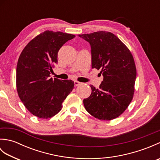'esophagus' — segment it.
<instances>
[{
  "label": "esophagus",
  "mask_w": 160,
  "mask_h": 160,
  "mask_svg": "<svg viewBox=\"0 0 160 160\" xmlns=\"http://www.w3.org/2000/svg\"><path fill=\"white\" fill-rule=\"evenodd\" d=\"M81 84H82V82H78V81H76V80L74 81V85L76 86V87L81 85Z\"/></svg>",
  "instance_id": "1"
}]
</instances>
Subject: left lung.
<instances>
[{
    "label": "left lung",
    "mask_w": 160,
    "mask_h": 160,
    "mask_svg": "<svg viewBox=\"0 0 160 160\" xmlns=\"http://www.w3.org/2000/svg\"><path fill=\"white\" fill-rule=\"evenodd\" d=\"M78 36L90 44L91 67L101 69L103 76L99 89L90 85L91 96L84 99V106L99 120H113L127 109L133 97L136 79L133 57L111 32L100 31Z\"/></svg>",
    "instance_id": "obj_1"
}]
</instances>
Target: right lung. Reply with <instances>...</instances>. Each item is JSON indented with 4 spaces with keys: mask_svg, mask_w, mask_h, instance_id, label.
I'll list each match as a JSON object with an SVG mask.
<instances>
[{
    "mask_svg": "<svg viewBox=\"0 0 160 160\" xmlns=\"http://www.w3.org/2000/svg\"><path fill=\"white\" fill-rule=\"evenodd\" d=\"M76 36L60 32L46 31L32 40L20 55L16 67L18 96L30 113L39 118L54 116L72 91L73 81L50 77L58 63V53Z\"/></svg>",
    "mask_w": 160,
    "mask_h": 160,
    "instance_id": "add662e5",
    "label": "right lung"
}]
</instances>
